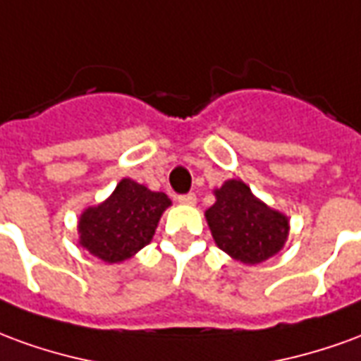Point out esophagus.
Listing matches in <instances>:
<instances>
[{
  "label": "esophagus",
  "mask_w": 361,
  "mask_h": 361,
  "mask_svg": "<svg viewBox=\"0 0 361 361\" xmlns=\"http://www.w3.org/2000/svg\"><path fill=\"white\" fill-rule=\"evenodd\" d=\"M178 203L181 204H195L197 203V197L193 193H185V195H178Z\"/></svg>",
  "instance_id": "obj_1"
}]
</instances>
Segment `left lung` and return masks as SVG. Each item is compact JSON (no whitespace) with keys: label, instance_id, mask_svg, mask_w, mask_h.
<instances>
[{"label":"left lung","instance_id":"8db88e82","mask_svg":"<svg viewBox=\"0 0 361 361\" xmlns=\"http://www.w3.org/2000/svg\"><path fill=\"white\" fill-rule=\"evenodd\" d=\"M214 195L216 203L204 216L220 250L247 265L263 263L282 250L288 219L255 199L243 181H226Z\"/></svg>","mask_w":361,"mask_h":361}]
</instances>
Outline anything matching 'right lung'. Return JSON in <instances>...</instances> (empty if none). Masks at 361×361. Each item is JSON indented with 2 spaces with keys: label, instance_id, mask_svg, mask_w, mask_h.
<instances>
[{
  "label": "right lung",
  "instance_id": "obj_1",
  "mask_svg": "<svg viewBox=\"0 0 361 361\" xmlns=\"http://www.w3.org/2000/svg\"><path fill=\"white\" fill-rule=\"evenodd\" d=\"M166 207L168 195L121 180L108 201L82 212L79 243L106 263L126 261L150 243Z\"/></svg>",
  "mask_w": 361,
  "mask_h": 361
}]
</instances>
